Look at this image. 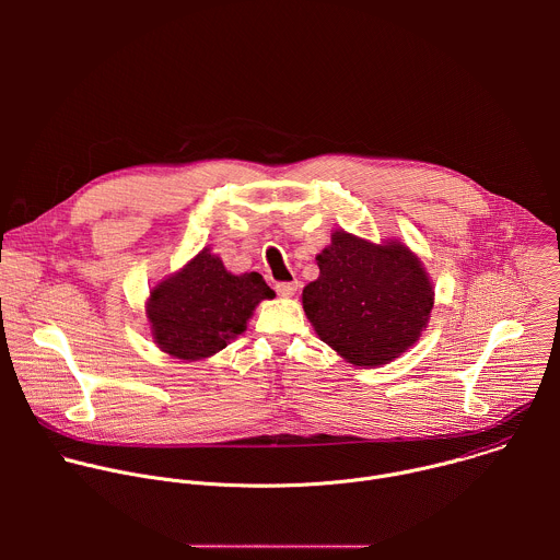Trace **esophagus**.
Listing matches in <instances>:
<instances>
[{
	"label": "esophagus",
	"mask_w": 560,
	"mask_h": 560,
	"mask_svg": "<svg viewBox=\"0 0 560 560\" xmlns=\"http://www.w3.org/2000/svg\"><path fill=\"white\" fill-rule=\"evenodd\" d=\"M296 288H299V281H279V283L275 285V290H277L279 296H292V294L296 292Z\"/></svg>",
	"instance_id": "1"
}]
</instances>
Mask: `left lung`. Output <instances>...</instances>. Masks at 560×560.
<instances>
[{
	"label": "left lung",
	"instance_id": "obj_1",
	"mask_svg": "<svg viewBox=\"0 0 560 560\" xmlns=\"http://www.w3.org/2000/svg\"><path fill=\"white\" fill-rule=\"evenodd\" d=\"M318 279L303 310L318 339L352 365H385L419 341L434 303L432 283L404 244L374 246L335 232L316 255Z\"/></svg>",
	"mask_w": 560,
	"mask_h": 560
}]
</instances>
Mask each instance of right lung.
Returning <instances> with one entry per match:
<instances>
[{
	"label": "right lung",
	"instance_id": "right-lung-1",
	"mask_svg": "<svg viewBox=\"0 0 560 560\" xmlns=\"http://www.w3.org/2000/svg\"><path fill=\"white\" fill-rule=\"evenodd\" d=\"M272 290L259 272L230 275L203 248L182 272L152 288L148 322L154 343L171 357L199 361L223 350Z\"/></svg>",
	"mask_w": 560,
	"mask_h": 560
}]
</instances>
